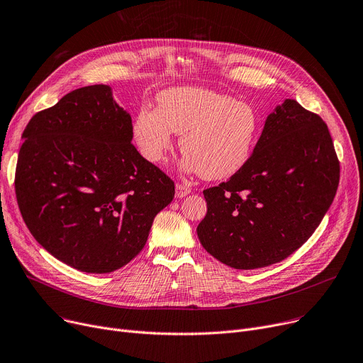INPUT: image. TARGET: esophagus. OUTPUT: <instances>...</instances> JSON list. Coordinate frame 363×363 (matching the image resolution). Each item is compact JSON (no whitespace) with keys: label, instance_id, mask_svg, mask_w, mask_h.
<instances>
[{"label":"esophagus","instance_id":"obj_1","mask_svg":"<svg viewBox=\"0 0 363 363\" xmlns=\"http://www.w3.org/2000/svg\"><path fill=\"white\" fill-rule=\"evenodd\" d=\"M189 193H191V189H189L186 185H184V184H177V186H175V197H177V199H184V197L188 196Z\"/></svg>","mask_w":363,"mask_h":363}]
</instances>
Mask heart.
Here are the masks:
<instances>
[{
    "label": "heart",
    "instance_id": "b5f03b06",
    "mask_svg": "<svg viewBox=\"0 0 363 363\" xmlns=\"http://www.w3.org/2000/svg\"><path fill=\"white\" fill-rule=\"evenodd\" d=\"M260 130L256 108L233 95L197 86H177L157 95V108L141 107L132 123L133 140L151 163H162L181 135L186 172L208 181L230 178L250 160Z\"/></svg>",
    "mask_w": 363,
    "mask_h": 363
}]
</instances>
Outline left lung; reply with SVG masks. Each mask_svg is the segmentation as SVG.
Masks as SVG:
<instances>
[{"mask_svg": "<svg viewBox=\"0 0 363 363\" xmlns=\"http://www.w3.org/2000/svg\"><path fill=\"white\" fill-rule=\"evenodd\" d=\"M340 162L327 123L296 100L266 118L247 164L203 191L207 213L197 235L207 253L235 269L287 259L330 208Z\"/></svg>", "mask_w": 363, "mask_h": 363, "instance_id": "8db88e82", "label": "left lung"}]
</instances>
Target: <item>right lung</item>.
<instances>
[{
    "label": "right lung",
    "mask_w": 363,
    "mask_h": 363,
    "mask_svg": "<svg viewBox=\"0 0 363 363\" xmlns=\"http://www.w3.org/2000/svg\"><path fill=\"white\" fill-rule=\"evenodd\" d=\"M129 113L108 85L74 89L26 125L16 199L33 238L81 272L108 274L135 257L175 184L132 141Z\"/></svg>",
    "instance_id": "add662e5"
}]
</instances>
